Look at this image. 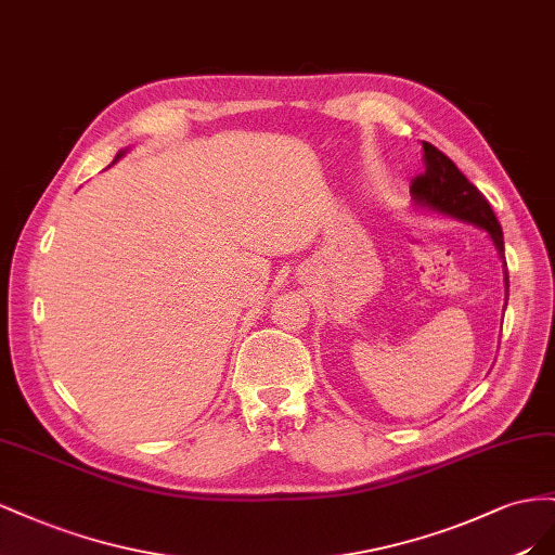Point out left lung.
I'll list each match as a JSON object with an SVG mask.
<instances>
[{"label":"left lung","instance_id":"8db88e82","mask_svg":"<svg viewBox=\"0 0 555 555\" xmlns=\"http://www.w3.org/2000/svg\"><path fill=\"white\" fill-rule=\"evenodd\" d=\"M423 160H425V171H421L418 177L411 179V185H409L411 197H414L421 207H430L439 214L461 218V220H467V223L483 228L502 256L504 253L502 228L498 223L493 209H490L488 199L477 190V185L467 181L465 173L453 165L451 157H447L433 144H427V141H423ZM504 286H506V293H509V276H506V272H504Z\"/></svg>","mask_w":555,"mask_h":555}]
</instances>
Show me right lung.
Segmentation results:
<instances>
[{
    "label": "right lung",
    "mask_w": 555,
    "mask_h": 555,
    "mask_svg": "<svg viewBox=\"0 0 555 555\" xmlns=\"http://www.w3.org/2000/svg\"><path fill=\"white\" fill-rule=\"evenodd\" d=\"M118 157H120V155H118Z\"/></svg>",
    "instance_id": "right-lung-1"
}]
</instances>
